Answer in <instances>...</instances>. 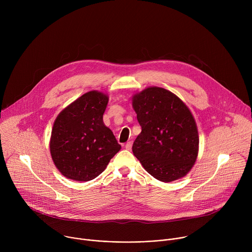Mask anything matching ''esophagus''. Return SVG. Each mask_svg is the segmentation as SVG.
Wrapping results in <instances>:
<instances>
[{
    "mask_svg": "<svg viewBox=\"0 0 252 252\" xmlns=\"http://www.w3.org/2000/svg\"><path fill=\"white\" fill-rule=\"evenodd\" d=\"M131 147H132V141H131V140H130V141H127V142L126 143V150L130 151V150H131Z\"/></svg>",
    "mask_w": 252,
    "mask_h": 252,
    "instance_id": "obj_1",
    "label": "esophagus"
}]
</instances>
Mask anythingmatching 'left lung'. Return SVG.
Returning a JSON list of instances; mask_svg holds the SVG:
<instances>
[{
    "label": "left lung",
    "mask_w": 252,
    "mask_h": 252,
    "mask_svg": "<svg viewBox=\"0 0 252 252\" xmlns=\"http://www.w3.org/2000/svg\"><path fill=\"white\" fill-rule=\"evenodd\" d=\"M141 132L132 153L151 175L163 183L186 176L198 155L199 137L188 105L173 93L149 87L132 95Z\"/></svg>",
    "instance_id": "8db88e82"
}]
</instances>
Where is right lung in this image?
I'll return each mask as SVG.
<instances>
[{
    "label": "right lung",
    "instance_id": "right-lung-1",
    "mask_svg": "<svg viewBox=\"0 0 252 252\" xmlns=\"http://www.w3.org/2000/svg\"><path fill=\"white\" fill-rule=\"evenodd\" d=\"M107 102V94L91 91L58 115L52 129L50 152L56 167L66 178L92 181L120 152L122 147L102 121Z\"/></svg>",
    "mask_w": 252,
    "mask_h": 252
}]
</instances>
